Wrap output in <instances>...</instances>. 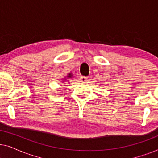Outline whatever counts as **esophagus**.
<instances>
[{"instance_id":"obj_1","label":"esophagus","mask_w":158,"mask_h":158,"mask_svg":"<svg viewBox=\"0 0 158 158\" xmlns=\"http://www.w3.org/2000/svg\"><path fill=\"white\" fill-rule=\"evenodd\" d=\"M78 79H79V81H81V82H86L88 81V77H85V76H80L79 77H78Z\"/></svg>"}]
</instances>
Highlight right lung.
Masks as SVG:
<instances>
[{"label":"right lung","mask_w":158,"mask_h":158,"mask_svg":"<svg viewBox=\"0 0 158 158\" xmlns=\"http://www.w3.org/2000/svg\"><path fill=\"white\" fill-rule=\"evenodd\" d=\"M73 75L71 73H68V75H67L66 77H64V78H62V80H63V82H64V81H66V80L68 79V78H71V77H73Z\"/></svg>","instance_id":"right-lung-1"}]
</instances>
